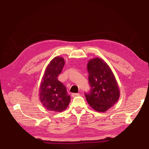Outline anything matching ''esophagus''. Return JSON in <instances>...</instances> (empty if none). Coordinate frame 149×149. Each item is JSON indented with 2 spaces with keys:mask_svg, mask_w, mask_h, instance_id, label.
Listing matches in <instances>:
<instances>
[{
  "mask_svg": "<svg viewBox=\"0 0 149 149\" xmlns=\"http://www.w3.org/2000/svg\"><path fill=\"white\" fill-rule=\"evenodd\" d=\"M79 95V93H72L71 96L72 97H78Z\"/></svg>",
  "mask_w": 149,
  "mask_h": 149,
  "instance_id": "34e87169",
  "label": "esophagus"
}]
</instances>
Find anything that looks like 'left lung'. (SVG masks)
Instances as JSON below:
<instances>
[{
  "label": "left lung",
  "instance_id": "1",
  "mask_svg": "<svg viewBox=\"0 0 149 149\" xmlns=\"http://www.w3.org/2000/svg\"><path fill=\"white\" fill-rule=\"evenodd\" d=\"M90 91L85 93L86 101L97 112H106L117 102L120 91L113 72L99 57L90 59L87 64Z\"/></svg>",
  "mask_w": 149,
  "mask_h": 149
}]
</instances>
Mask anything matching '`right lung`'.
Masks as SVG:
<instances>
[{
    "label": "right lung",
    "instance_id": "obj_1",
    "mask_svg": "<svg viewBox=\"0 0 149 149\" xmlns=\"http://www.w3.org/2000/svg\"><path fill=\"white\" fill-rule=\"evenodd\" d=\"M64 64L63 57H55L47 65L42 77L38 95L43 107L49 111L62 112L70 102L66 86L57 79Z\"/></svg>",
    "mask_w": 149,
    "mask_h": 149
}]
</instances>
